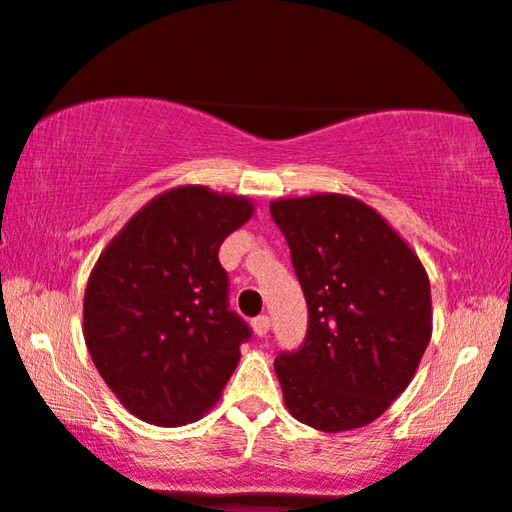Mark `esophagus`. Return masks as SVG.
I'll return each mask as SVG.
<instances>
[{
    "instance_id": "obj_1",
    "label": "esophagus",
    "mask_w": 512,
    "mask_h": 512,
    "mask_svg": "<svg viewBox=\"0 0 512 512\" xmlns=\"http://www.w3.org/2000/svg\"><path fill=\"white\" fill-rule=\"evenodd\" d=\"M269 327H271L269 316H257L255 320H252V332H255L257 337H267L269 335Z\"/></svg>"
}]
</instances>
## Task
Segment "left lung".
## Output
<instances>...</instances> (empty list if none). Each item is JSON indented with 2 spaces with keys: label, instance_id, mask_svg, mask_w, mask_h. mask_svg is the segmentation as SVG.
<instances>
[{
  "label": "left lung",
  "instance_id": "8db88e82",
  "mask_svg": "<svg viewBox=\"0 0 512 512\" xmlns=\"http://www.w3.org/2000/svg\"><path fill=\"white\" fill-rule=\"evenodd\" d=\"M269 208L309 306L304 344L274 363L285 407L323 433L372 424L410 386L431 342L424 264L353 196H295Z\"/></svg>",
  "mask_w": 512,
  "mask_h": 512
}]
</instances>
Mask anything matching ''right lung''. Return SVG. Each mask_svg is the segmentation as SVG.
<instances>
[{
  "instance_id": "right-lung-1",
  "label": "right lung",
  "mask_w": 512,
  "mask_h": 512,
  "mask_svg": "<svg viewBox=\"0 0 512 512\" xmlns=\"http://www.w3.org/2000/svg\"><path fill=\"white\" fill-rule=\"evenodd\" d=\"M255 213L248 196L173 187L124 224L88 276L84 339L119 403L154 426L213 407L248 325L227 309L220 245Z\"/></svg>"
}]
</instances>
